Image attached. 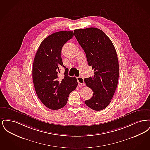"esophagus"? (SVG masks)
Wrapping results in <instances>:
<instances>
[{
	"mask_svg": "<svg viewBox=\"0 0 150 150\" xmlns=\"http://www.w3.org/2000/svg\"><path fill=\"white\" fill-rule=\"evenodd\" d=\"M77 80L79 83V86H84V79L83 77L79 76L77 77Z\"/></svg>",
	"mask_w": 150,
	"mask_h": 150,
	"instance_id": "obj_1",
	"label": "esophagus"
}]
</instances>
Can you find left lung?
<instances>
[{
  "label": "left lung",
  "instance_id": "1",
  "mask_svg": "<svg viewBox=\"0 0 150 150\" xmlns=\"http://www.w3.org/2000/svg\"><path fill=\"white\" fill-rule=\"evenodd\" d=\"M74 35L94 70V75L84 79L93 92L86 105L93 110H102L111 102L118 83L119 66L114 45L105 33L95 28L75 30Z\"/></svg>",
  "mask_w": 150,
  "mask_h": 150
}]
</instances>
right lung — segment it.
<instances>
[{
    "mask_svg": "<svg viewBox=\"0 0 150 150\" xmlns=\"http://www.w3.org/2000/svg\"><path fill=\"white\" fill-rule=\"evenodd\" d=\"M74 36L73 31H61L44 39L36 52L33 67V79L38 98L51 110L66 105L69 96L78 86L75 77L68 75V69L63 64L62 48ZM65 69L64 76L59 77V68Z\"/></svg>",
    "mask_w": 150,
    "mask_h": 150,
    "instance_id": "right-lung-1",
    "label": "right lung"
}]
</instances>
